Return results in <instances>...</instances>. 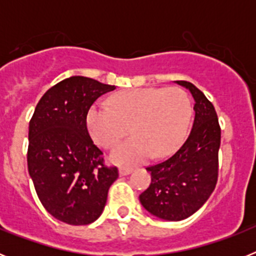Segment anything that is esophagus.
Returning <instances> with one entry per match:
<instances>
[{"instance_id": "34e87169", "label": "esophagus", "mask_w": 256, "mask_h": 256, "mask_svg": "<svg viewBox=\"0 0 256 256\" xmlns=\"http://www.w3.org/2000/svg\"><path fill=\"white\" fill-rule=\"evenodd\" d=\"M133 169L132 168H126V166H122L120 169H119V174L120 176H128L130 173H132Z\"/></svg>"}]
</instances>
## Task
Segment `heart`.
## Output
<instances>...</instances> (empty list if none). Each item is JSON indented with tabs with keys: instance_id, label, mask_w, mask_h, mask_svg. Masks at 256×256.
Segmentation results:
<instances>
[{
	"instance_id": "1",
	"label": "heart",
	"mask_w": 256,
	"mask_h": 256,
	"mask_svg": "<svg viewBox=\"0 0 256 256\" xmlns=\"http://www.w3.org/2000/svg\"><path fill=\"white\" fill-rule=\"evenodd\" d=\"M108 105L90 108L87 128L104 148H115L130 132L134 134L112 151V162L119 165L173 152L186 138L194 112L188 94L180 87L130 90L114 94Z\"/></svg>"
}]
</instances>
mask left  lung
I'll list each match as a JSON object with an SVG mask.
<instances>
[{
    "mask_svg": "<svg viewBox=\"0 0 256 256\" xmlns=\"http://www.w3.org/2000/svg\"><path fill=\"white\" fill-rule=\"evenodd\" d=\"M195 98L192 130L173 155L148 166L151 183L140 201L152 216L165 220H182L206 202L219 173L220 126L212 104L192 83L177 80Z\"/></svg>",
    "mask_w": 256,
    "mask_h": 256,
    "instance_id": "left-lung-1",
    "label": "left lung"
}]
</instances>
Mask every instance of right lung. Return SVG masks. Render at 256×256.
Here are the masks:
<instances>
[{
    "instance_id": "obj_1",
    "label": "right lung",
    "mask_w": 256,
    "mask_h": 256,
    "mask_svg": "<svg viewBox=\"0 0 256 256\" xmlns=\"http://www.w3.org/2000/svg\"><path fill=\"white\" fill-rule=\"evenodd\" d=\"M87 76H70L51 87L29 122L28 170L38 198L58 220L86 226L101 216L110 186L119 177L87 130L94 101L114 91Z\"/></svg>"
}]
</instances>
